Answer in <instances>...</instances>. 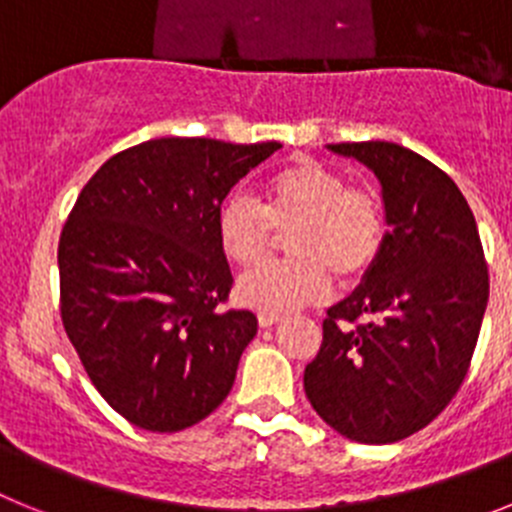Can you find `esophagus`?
Wrapping results in <instances>:
<instances>
[{
  "label": "esophagus",
  "mask_w": 512,
  "mask_h": 512,
  "mask_svg": "<svg viewBox=\"0 0 512 512\" xmlns=\"http://www.w3.org/2000/svg\"><path fill=\"white\" fill-rule=\"evenodd\" d=\"M284 315H279V312H259V325L261 328H271V325L282 323Z\"/></svg>",
  "instance_id": "34e87169"
}]
</instances>
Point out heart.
I'll return each instance as SVG.
<instances>
[{"label":"heart","mask_w":512,"mask_h":512,"mask_svg":"<svg viewBox=\"0 0 512 512\" xmlns=\"http://www.w3.org/2000/svg\"><path fill=\"white\" fill-rule=\"evenodd\" d=\"M215 233L230 264L256 269L287 235L289 259L241 279L243 305L287 312L328 295L330 274L356 284L374 269L387 241L384 207L374 192L351 187L341 171L297 158L261 184V205L230 197L217 210Z\"/></svg>","instance_id":"b5f03b06"}]
</instances>
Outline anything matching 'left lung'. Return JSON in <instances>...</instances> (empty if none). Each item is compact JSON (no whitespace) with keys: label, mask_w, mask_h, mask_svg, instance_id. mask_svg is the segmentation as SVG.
Listing matches in <instances>:
<instances>
[{"label":"left lung","mask_w":512,"mask_h":512,"mask_svg":"<svg viewBox=\"0 0 512 512\" xmlns=\"http://www.w3.org/2000/svg\"><path fill=\"white\" fill-rule=\"evenodd\" d=\"M382 184L387 241L354 295L328 310L305 366L315 413L359 443H395L454 400L490 297L485 251L446 171L387 140L330 143Z\"/></svg>","instance_id":"obj_1"}]
</instances>
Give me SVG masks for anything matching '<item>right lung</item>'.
I'll return each instance as SVG.
<instances>
[{"instance_id":"right-lung-1","label":"right lung","mask_w":512,"mask_h":512,"mask_svg":"<svg viewBox=\"0 0 512 512\" xmlns=\"http://www.w3.org/2000/svg\"><path fill=\"white\" fill-rule=\"evenodd\" d=\"M279 143L156 138L84 184L58 241L61 320L99 395L125 420L176 433L228 397L251 310L215 233L230 189Z\"/></svg>"}]
</instances>
